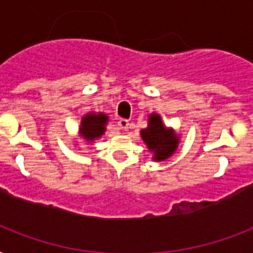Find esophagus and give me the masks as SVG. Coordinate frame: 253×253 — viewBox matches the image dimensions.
<instances>
[{
  "label": "esophagus",
  "instance_id": "34e87169",
  "mask_svg": "<svg viewBox=\"0 0 253 253\" xmlns=\"http://www.w3.org/2000/svg\"><path fill=\"white\" fill-rule=\"evenodd\" d=\"M118 126L122 131H127L128 130V127H130V123H128V121H127V119H119Z\"/></svg>",
  "mask_w": 253,
  "mask_h": 253
}]
</instances>
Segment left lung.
I'll list each match as a JSON object with an SVG mask.
<instances>
[{
    "label": "left lung",
    "instance_id": "obj_1",
    "mask_svg": "<svg viewBox=\"0 0 253 253\" xmlns=\"http://www.w3.org/2000/svg\"><path fill=\"white\" fill-rule=\"evenodd\" d=\"M140 136L147 148L152 152L154 162H164L169 159L180 144V135L172 127H167L162 115L158 113L148 115V125L146 128L140 130Z\"/></svg>",
    "mask_w": 253,
    "mask_h": 253
}]
</instances>
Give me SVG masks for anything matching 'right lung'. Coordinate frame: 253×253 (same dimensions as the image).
Wrapping results in <instances>:
<instances>
[{
    "mask_svg": "<svg viewBox=\"0 0 253 253\" xmlns=\"http://www.w3.org/2000/svg\"><path fill=\"white\" fill-rule=\"evenodd\" d=\"M109 123V117L105 113L89 111L81 118L79 127V138L86 143H94L106 132V126Z\"/></svg>",
    "mask_w": 253,
    "mask_h": 253,
    "instance_id": "add662e5",
    "label": "right lung"
}]
</instances>
